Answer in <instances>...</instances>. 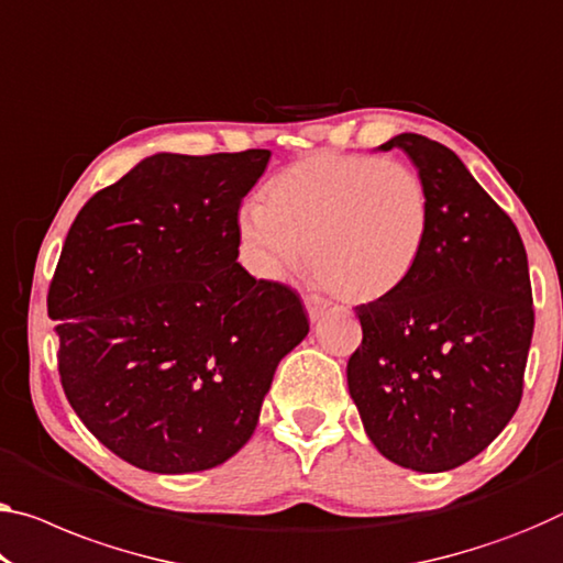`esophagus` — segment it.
I'll use <instances>...</instances> for the list:
<instances>
[{"mask_svg": "<svg viewBox=\"0 0 563 563\" xmlns=\"http://www.w3.org/2000/svg\"><path fill=\"white\" fill-rule=\"evenodd\" d=\"M305 307H307V314H309L311 322H317V319L324 314L327 307H330V305H327V301L319 299V297H307L305 299Z\"/></svg>", "mask_w": 563, "mask_h": 563, "instance_id": "esophagus-1", "label": "esophagus"}]
</instances>
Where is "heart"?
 <instances>
[{"label": "heart", "instance_id": "b5f03b06", "mask_svg": "<svg viewBox=\"0 0 563 563\" xmlns=\"http://www.w3.org/2000/svg\"><path fill=\"white\" fill-rule=\"evenodd\" d=\"M239 233L254 269L287 279L307 264L350 305L400 291L430 236L422 178L397 161L314 153L266 184L264 206H244Z\"/></svg>", "mask_w": 563, "mask_h": 563}]
</instances>
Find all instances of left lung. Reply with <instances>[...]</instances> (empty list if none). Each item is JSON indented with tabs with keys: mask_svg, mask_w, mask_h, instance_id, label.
Segmentation results:
<instances>
[{
	"mask_svg": "<svg viewBox=\"0 0 563 563\" xmlns=\"http://www.w3.org/2000/svg\"><path fill=\"white\" fill-rule=\"evenodd\" d=\"M430 198L418 269L393 297L360 305L347 385L372 445L402 468L468 463L508 426L533 334L529 258L516 223L457 155L400 133Z\"/></svg>",
	"mask_w": 563,
	"mask_h": 563,
	"instance_id": "left-lung-1",
	"label": "left lung"
}]
</instances>
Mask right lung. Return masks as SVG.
<instances>
[{"instance_id": "add662e5", "label": "right lung", "mask_w": 563, "mask_h": 563, "mask_svg": "<svg viewBox=\"0 0 563 563\" xmlns=\"http://www.w3.org/2000/svg\"><path fill=\"white\" fill-rule=\"evenodd\" d=\"M269 151L155 153L95 194L47 294L77 418L151 473H196L254 435L276 365L309 332L299 294L239 258V206Z\"/></svg>"}]
</instances>
